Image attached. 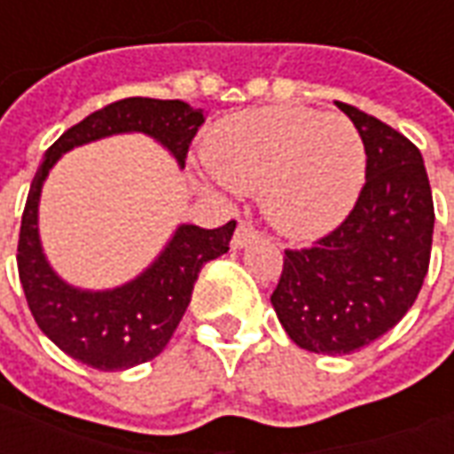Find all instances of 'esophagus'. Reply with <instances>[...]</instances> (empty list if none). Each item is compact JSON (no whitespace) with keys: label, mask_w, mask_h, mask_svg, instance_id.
<instances>
[{"label":"esophagus","mask_w":454,"mask_h":454,"mask_svg":"<svg viewBox=\"0 0 454 454\" xmlns=\"http://www.w3.org/2000/svg\"><path fill=\"white\" fill-rule=\"evenodd\" d=\"M257 233H260V231H257V228L253 226L250 221H240L236 228V233H233V247L247 246L253 238H257Z\"/></svg>","instance_id":"obj_1"}]
</instances>
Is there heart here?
<instances>
[{
  "label": "heart",
  "instance_id": "1",
  "mask_svg": "<svg viewBox=\"0 0 454 454\" xmlns=\"http://www.w3.org/2000/svg\"><path fill=\"white\" fill-rule=\"evenodd\" d=\"M223 187L262 192L277 231L309 240L342 221L360 194L367 153L342 114L306 106H260L221 121L207 148Z\"/></svg>",
  "mask_w": 454,
  "mask_h": 454
}]
</instances>
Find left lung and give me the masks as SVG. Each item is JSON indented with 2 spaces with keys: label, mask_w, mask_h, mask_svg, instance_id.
<instances>
[{
  "label": "left lung",
  "mask_w": 454,
  "mask_h": 454,
  "mask_svg": "<svg viewBox=\"0 0 454 454\" xmlns=\"http://www.w3.org/2000/svg\"><path fill=\"white\" fill-rule=\"evenodd\" d=\"M335 104L360 130L364 184L340 226L314 246L286 247L272 306L299 348L350 355L391 331L416 301L435 211L420 150L384 121Z\"/></svg>",
  "instance_id": "left-lung-1"
}]
</instances>
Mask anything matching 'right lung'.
<instances>
[{"instance_id":"obj_1","label":"right lung","mask_w":454,"mask_h":454,"mask_svg":"<svg viewBox=\"0 0 454 454\" xmlns=\"http://www.w3.org/2000/svg\"><path fill=\"white\" fill-rule=\"evenodd\" d=\"M201 123V109H192L179 99L129 97L90 114L45 150L26 199L16 265L35 324L73 360L94 370L116 372L158 357L187 311L201 267L228 253L236 221L221 228L179 226L162 255L133 282L112 292H80L55 275L41 250L35 223L43 179L58 158L74 145L126 130H140L160 140L184 168Z\"/></svg>"}]
</instances>
